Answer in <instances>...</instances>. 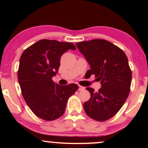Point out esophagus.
<instances>
[{
    "mask_svg": "<svg viewBox=\"0 0 148 148\" xmlns=\"http://www.w3.org/2000/svg\"><path fill=\"white\" fill-rule=\"evenodd\" d=\"M84 89H85L84 87H83V86H79V91L84 90Z\"/></svg>",
    "mask_w": 148,
    "mask_h": 148,
    "instance_id": "esophagus-1",
    "label": "esophagus"
}]
</instances>
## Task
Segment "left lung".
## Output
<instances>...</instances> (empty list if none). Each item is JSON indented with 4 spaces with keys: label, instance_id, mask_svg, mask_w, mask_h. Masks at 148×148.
<instances>
[{
    "label": "left lung",
    "instance_id": "8db88e82",
    "mask_svg": "<svg viewBox=\"0 0 148 148\" xmlns=\"http://www.w3.org/2000/svg\"><path fill=\"white\" fill-rule=\"evenodd\" d=\"M90 65L88 76L94 74L101 88L97 92L86 88L90 98L84 103L90 118L103 122L120 111L128 97L132 71L126 54L118 47L104 40H92L76 44Z\"/></svg>",
    "mask_w": 148,
    "mask_h": 148
}]
</instances>
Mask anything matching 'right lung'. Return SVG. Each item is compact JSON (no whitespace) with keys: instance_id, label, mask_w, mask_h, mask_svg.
Returning <instances> with one entry per match:
<instances>
[{"instance_id":"obj_1","label":"right lung","mask_w":148,"mask_h":148,"mask_svg":"<svg viewBox=\"0 0 148 148\" xmlns=\"http://www.w3.org/2000/svg\"><path fill=\"white\" fill-rule=\"evenodd\" d=\"M76 47L69 42L41 40L22 53L17 72L22 95L35 115L46 121L56 120L65 111L67 100L79 89L76 84L60 86L52 80L60 58Z\"/></svg>"}]
</instances>
